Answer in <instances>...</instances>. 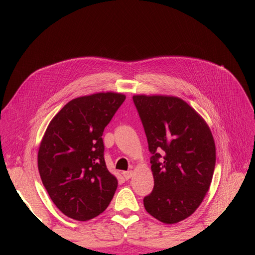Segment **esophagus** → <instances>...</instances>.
Returning <instances> with one entry per match:
<instances>
[{"label":"esophagus","mask_w":255,"mask_h":255,"mask_svg":"<svg viewBox=\"0 0 255 255\" xmlns=\"http://www.w3.org/2000/svg\"><path fill=\"white\" fill-rule=\"evenodd\" d=\"M122 174H123V177H125V179L128 181L133 176V171H130V170L129 171H123Z\"/></svg>","instance_id":"obj_1"}]
</instances>
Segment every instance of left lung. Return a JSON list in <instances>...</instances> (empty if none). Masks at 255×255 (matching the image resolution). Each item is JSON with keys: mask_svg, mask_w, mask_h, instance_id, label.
<instances>
[{"mask_svg": "<svg viewBox=\"0 0 255 255\" xmlns=\"http://www.w3.org/2000/svg\"><path fill=\"white\" fill-rule=\"evenodd\" d=\"M148 140L154 187L145 211L171 225L201 204L216 164L214 138L198 113L175 97L134 96Z\"/></svg>", "mask_w": 255, "mask_h": 255, "instance_id": "1", "label": "left lung"}]
</instances>
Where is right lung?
I'll list each match as a JSON object with an SVG mask.
<instances>
[{
  "instance_id": "obj_1",
  "label": "right lung",
  "mask_w": 255,
  "mask_h": 255,
  "mask_svg": "<svg viewBox=\"0 0 255 255\" xmlns=\"http://www.w3.org/2000/svg\"><path fill=\"white\" fill-rule=\"evenodd\" d=\"M125 100L114 92L73 99L45 130L38 169L52 201L68 217L92 219L112 201L118 182L107 170L102 135Z\"/></svg>"
}]
</instances>
